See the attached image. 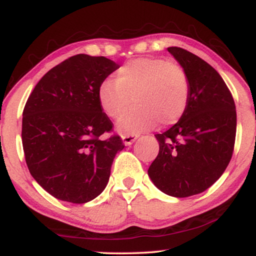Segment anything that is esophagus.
<instances>
[{"mask_svg": "<svg viewBox=\"0 0 256 256\" xmlns=\"http://www.w3.org/2000/svg\"><path fill=\"white\" fill-rule=\"evenodd\" d=\"M138 138V136H130V134H124V136H122V140H123V144L125 146H131Z\"/></svg>", "mask_w": 256, "mask_h": 256, "instance_id": "obj_1", "label": "esophagus"}]
</instances>
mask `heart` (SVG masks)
Returning a JSON list of instances; mask_svg holds the SVG:
<instances>
[{
  "label": "heart",
  "instance_id": "1",
  "mask_svg": "<svg viewBox=\"0 0 256 256\" xmlns=\"http://www.w3.org/2000/svg\"><path fill=\"white\" fill-rule=\"evenodd\" d=\"M190 82L180 66L164 58H141L125 64L115 80L98 88V102L110 118H118L120 133L138 136L159 123L170 126L183 118L190 105ZM136 107L124 110L132 100ZM126 112L124 113V112Z\"/></svg>",
  "mask_w": 256,
  "mask_h": 256
}]
</instances>
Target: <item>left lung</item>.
I'll list each match as a JSON object with an SVG mask.
<instances>
[{"label":"left lung","mask_w":256,"mask_h":256,"mask_svg":"<svg viewBox=\"0 0 256 256\" xmlns=\"http://www.w3.org/2000/svg\"><path fill=\"white\" fill-rule=\"evenodd\" d=\"M190 82V105L178 123L156 134L159 154L148 175L164 194L188 198L220 178L236 138V107L228 86L210 64L180 47H168Z\"/></svg>","instance_id":"1"}]
</instances>
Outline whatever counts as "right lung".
<instances>
[{"label": "right lung", "mask_w": 256, "mask_h": 256, "mask_svg": "<svg viewBox=\"0 0 256 256\" xmlns=\"http://www.w3.org/2000/svg\"><path fill=\"white\" fill-rule=\"evenodd\" d=\"M118 68L104 56H72L47 72L26 102V162L34 180L58 200L81 204L97 198L124 148L118 136L102 138L112 123L98 102L99 86Z\"/></svg>", "instance_id": "add662e5"}]
</instances>
